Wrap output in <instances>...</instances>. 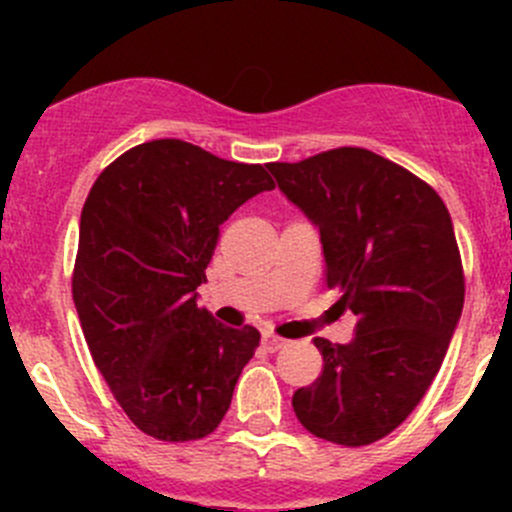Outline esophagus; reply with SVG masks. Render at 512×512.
Segmentation results:
<instances>
[{
  "label": "esophagus",
  "mask_w": 512,
  "mask_h": 512,
  "mask_svg": "<svg viewBox=\"0 0 512 512\" xmlns=\"http://www.w3.org/2000/svg\"><path fill=\"white\" fill-rule=\"evenodd\" d=\"M262 347H265L267 352H280V349L287 347V339L277 337V334L272 332H265L262 334Z\"/></svg>",
  "instance_id": "34e87169"
}]
</instances>
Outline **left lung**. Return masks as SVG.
Masks as SVG:
<instances>
[{
  "mask_svg": "<svg viewBox=\"0 0 512 512\" xmlns=\"http://www.w3.org/2000/svg\"><path fill=\"white\" fill-rule=\"evenodd\" d=\"M287 200L314 225L327 287L356 314L349 344L317 337L324 369L292 396L299 423L324 441L389 436L436 379L463 309V265L436 190L366 148L270 163Z\"/></svg>",
  "mask_w": 512,
  "mask_h": 512,
  "instance_id": "left-lung-1",
  "label": "left lung"
}]
</instances>
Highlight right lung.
<instances>
[{"label":"right lung","instance_id":"1","mask_svg":"<svg viewBox=\"0 0 512 512\" xmlns=\"http://www.w3.org/2000/svg\"><path fill=\"white\" fill-rule=\"evenodd\" d=\"M275 183L178 138L141 143L96 178L79 227L74 304L94 364L126 416L158 441H198L230 409L255 327L198 307L220 225Z\"/></svg>","mask_w":512,"mask_h":512}]
</instances>
